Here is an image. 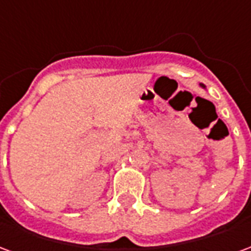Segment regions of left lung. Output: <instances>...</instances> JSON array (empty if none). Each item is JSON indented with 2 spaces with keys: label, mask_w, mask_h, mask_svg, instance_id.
I'll return each instance as SVG.
<instances>
[{
  "label": "left lung",
  "mask_w": 251,
  "mask_h": 251,
  "mask_svg": "<svg viewBox=\"0 0 251 251\" xmlns=\"http://www.w3.org/2000/svg\"><path fill=\"white\" fill-rule=\"evenodd\" d=\"M200 86H201V87H203V88H205V86H204V84H201V83H200Z\"/></svg>",
  "instance_id": "left-lung-1"
}]
</instances>
